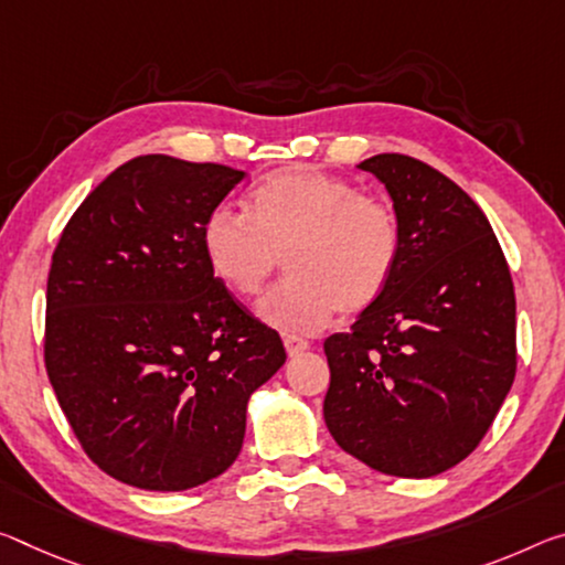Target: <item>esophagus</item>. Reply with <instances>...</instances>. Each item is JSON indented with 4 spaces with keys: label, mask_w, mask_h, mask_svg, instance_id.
Returning <instances> with one entry per match:
<instances>
[{
    "label": "esophagus",
    "mask_w": 565,
    "mask_h": 565,
    "mask_svg": "<svg viewBox=\"0 0 565 565\" xmlns=\"http://www.w3.org/2000/svg\"><path fill=\"white\" fill-rule=\"evenodd\" d=\"M284 347H286V354L289 356H299L301 352H307L309 349V342L307 339H301V337H284Z\"/></svg>",
    "instance_id": "1"
}]
</instances>
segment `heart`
Returning a JSON list of instances; mask_svg holds the SVG:
<instances>
[{
    "instance_id": "b5f03b06",
    "label": "heart",
    "mask_w": 565,
    "mask_h": 565,
    "mask_svg": "<svg viewBox=\"0 0 565 565\" xmlns=\"http://www.w3.org/2000/svg\"><path fill=\"white\" fill-rule=\"evenodd\" d=\"M211 271L254 294L286 258L289 276L256 303L264 324L311 334L334 311L362 315L387 289L399 262L392 205L317 168H284L248 193V213L221 203L203 221Z\"/></svg>"
}]
</instances>
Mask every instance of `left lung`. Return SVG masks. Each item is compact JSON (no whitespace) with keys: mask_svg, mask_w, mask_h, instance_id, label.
I'll return each instance as SVG.
<instances>
[{"mask_svg":"<svg viewBox=\"0 0 565 565\" xmlns=\"http://www.w3.org/2000/svg\"><path fill=\"white\" fill-rule=\"evenodd\" d=\"M387 188L399 262L380 301L324 342V423L384 476L433 478L476 450L515 380V291L486 213L440 170L362 160Z\"/></svg>","mask_w":565,"mask_h":565,"instance_id":"8db88e82","label":"left lung"}]
</instances>
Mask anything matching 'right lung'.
I'll list each match as a JSON object with an SVG mask.
<instances>
[{
	"label": "right lung",
	"mask_w": 565,
	"mask_h": 565,
	"mask_svg": "<svg viewBox=\"0 0 565 565\" xmlns=\"http://www.w3.org/2000/svg\"><path fill=\"white\" fill-rule=\"evenodd\" d=\"M244 170L140 156L87 195L52 254L44 364L97 468L142 490L226 472L248 399L286 362L203 254L209 213Z\"/></svg>",
	"instance_id": "1"
}]
</instances>
